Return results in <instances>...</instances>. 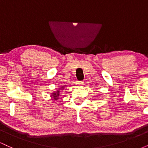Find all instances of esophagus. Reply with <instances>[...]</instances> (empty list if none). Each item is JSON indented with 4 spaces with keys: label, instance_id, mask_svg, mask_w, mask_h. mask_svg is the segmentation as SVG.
I'll list each match as a JSON object with an SVG mask.
<instances>
[{
    "label": "esophagus",
    "instance_id": "34e87169",
    "mask_svg": "<svg viewBox=\"0 0 148 148\" xmlns=\"http://www.w3.org/2000/svg\"><path fill=\"white\" fill-rule=\"evenodd\" d=\"M76 84L78 85V86H83V85H84V81H79V82L76 83Z\"/></svg>",
    "mask_w": 148,
    "mask_h": 148
}]
</instances>
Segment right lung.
Instances as JSON below:
<instances>
[{
  "mask_svg": "<svg viewBox=\"0 0 148 148\" xmlns=\"http://www.w3.org/2000/svg\"><path fill=\"white\" fill-rule=\"evenodd\" d=\"M64 87H66V86H61L56 91H53L51 93L50 97H51V100L53 101H58V99L60 98V91H62V90L64 89Z\"/></svg>",
  "mask_w": 148,
  "mask_h": 148,
  "instance_id": "right-lung-1",
  "label": "right lung"
}]
</instances>
